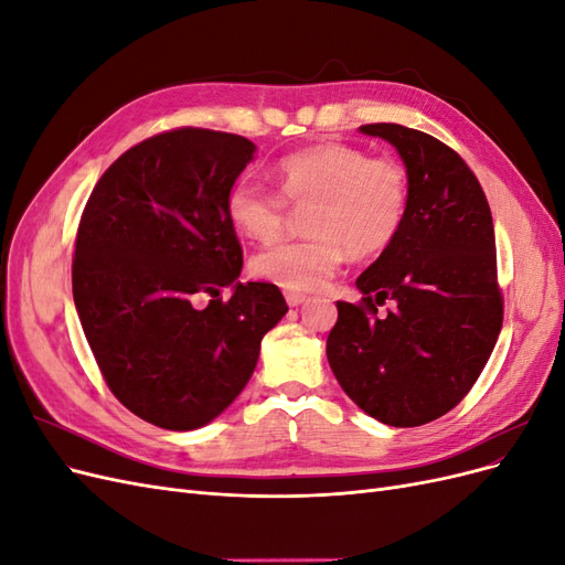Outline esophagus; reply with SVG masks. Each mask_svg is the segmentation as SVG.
<instances>
[{"label": "esophagus", "mask_w": 565, "mask_h": 565, "mask_svg": "<svg viewBox=\"0 0 565 565\" xmlns=\"http://www.w3.org/2000/svg\"><path fill=\"white\" fill-rule=\"evenodd\" d=\"M285 299L289 306H301L306 301V295H299V292H285Z\"/></svg>", "instance_id": "obj_1"}]
</instances>
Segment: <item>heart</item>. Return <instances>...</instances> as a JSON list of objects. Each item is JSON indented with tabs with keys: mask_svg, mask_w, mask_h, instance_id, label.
Masks as SVG:
<instances>
[{
	"mask_svg": "<svg viewBox=\"0 0 565 565\" xmlns=\"http://www.w3.org/2000/svg\"><path fill=\"white\" fill-rule=\"evenodd\" d=\"M278 191L237 179L226 193L231 224L249 241L270 243L282 233L287 204L306 207L309 237L254 254L256 278L311 292L328 282L344 256L372 259L393 245L405 226L409 181L391 158H370L349 143H318L289 152L276 164Z\"/></svg>",
	"mask_w": 565,
	"mask_h": 565,
	"instance_id": "obj_1",
	"label": "heart"
}]
</instances>
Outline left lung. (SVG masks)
I'll use <instances>...</instances> for the list:
<instances>
[{"mask_svg": "<svg viewBox=\"0 0 565 565\" xmlns=\"http://www.w3.org/2000/svg\"><path fill=\"white\" fill-rule=\"evenodd\" d=\"M361 131L398 150L409 207L401 235L355 280L363 299L337 301L328 361L363 413L419 426L467 396L500 337L492 214L467 162L434 136L391 122Z\"/></svg>", "mask_w": 565, "mask_h": 565, "instance_id": "left-lung-1", "label": "left lung"}]
</instances>
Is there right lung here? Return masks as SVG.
I'll use <instances>...</instances> for the list:
<instances>
[{
    "mask_svg": "<svg viewBox=\"0 0 565 565\" xmlns=\"http://www.w3.org/2000/svg\"><path fill=\"white\" fill-rule=\"evenodd\" d=\"M254 150L198 127L150 136L106 169L82 212L73 297L84 337L115 398L160 429H200L224 413L287 313L276 285L237 280L226 193Z\"/></svg>",
    "mask_w": 565,
    "mask_h": 565,
    "instance_id": "obj_1",
    "label": "right lung"
}]
</instances>
